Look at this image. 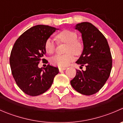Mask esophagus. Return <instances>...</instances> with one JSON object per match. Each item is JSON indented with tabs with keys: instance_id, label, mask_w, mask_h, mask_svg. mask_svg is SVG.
<instances>
[{
	"instance_id": "obj_1",
	"label": "esophagus",
	"mask_w": 123,
	"mask_h": 123,
	"mask_svg": "<svg viewBox=\"0 0 123 123\" xmlns=\"http://www.w3.org/2000/svg\"><path fill=\"white\" fill-rule=\"evenodd\" d=\"M67 68H65V67H59V72H61V71H64V70H65V69H66Z\"/></svg>"
}]
</instances>
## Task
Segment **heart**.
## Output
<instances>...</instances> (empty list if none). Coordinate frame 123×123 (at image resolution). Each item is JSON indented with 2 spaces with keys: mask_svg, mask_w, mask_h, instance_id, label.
Instances as JSON below:
<instances>
[{
  "mask_svg": "<svg viewBox=\"0 0 123 123\" xmlns=\"http://www.w3.org/2000/svg\"><path fill=\"white\" fill-rule=\"evenodd\" d=\"M56 38L59 42L67 43L65 54H57L50 59V63L53 65L59 67H66L74 61V54L79 55L83 50V45L77 39L76 33L70 30H63L59 32L56 36ZM46 52L49 54H52L55 50V44L51 38H48L44 43Z\"/></svg>",
  "mask_w": 123,
  "mask_h": 123,
  "instance_id": "1",
  "label": "heart"
}]
</instances>
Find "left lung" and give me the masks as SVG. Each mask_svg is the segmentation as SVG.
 I'll use <instances>...</instances> for the list:
<instances>
[{
    "instance_id": "8db88e82",
    "label": "left lung",
    "mask_w": 123,
    "mask_h": 123,
    "mask_svg": "<svg viewBox=\"0 0 123 123\" xmlns=\"http://www.w3.org/2000/svg\"><path fill=\"white\" fill-rule=\"evenodd\" d=\"M75 27L81 33L83 42V50L76 63L81 68L85 66L86 70L76 69L71 85L80 93L93 95L110 77L112 64L111 51L106 38L91 23H79Z\"/></svg>"
}]
</instances>
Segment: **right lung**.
<instances>
[{
  "label": "right lung",
  "instance_id": "1",
  "mask_svg": "<svg viewBox=\"0 0 123 123\" xmlns=\"http://www.w3.org/2000/svg\"><path fill=\"white\" fill-rule=\"evenodd\" d=\"M56 28L37 25L29 28L16 40L11 53L10 65L18 86L27 95L36 96L43 94L51 87L55 76L59 73L57 67L48 65L38 67L46 54V40Z\"/></svg>",
  "mask_w": 123,
  "mask_h": 123
}]
</instances>
